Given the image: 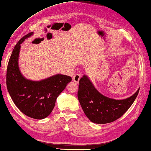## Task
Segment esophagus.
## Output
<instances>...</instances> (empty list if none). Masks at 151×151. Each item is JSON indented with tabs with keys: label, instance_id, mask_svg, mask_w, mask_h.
Here are the masks:
<instances>
[{
	"label": "esophagus",
	"instance_id": "1",
	"mask_svg": "<svg viewBox=\"0 0 151 151\" xmlns=\"http://www.w3.org/2000/svg\"><path fill=\"white\" fill-rule=\"evenodd\" d=\"M80 78H81V75H78V74H76V75H75V76H73V81L76 83H78L79 81H80Z\"/></svg>",
	"mask_w": 151,
	"mask_h": 151
}]
</instances>
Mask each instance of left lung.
Masks as SVG:
<instances>
[{"instance_id": "8db88e82", "label": "left lung", "mask_w": 151, "mask_h": 151, "mask_svg": "<svg viewBox=\"0 0 151 151\" xmlns=\"http://www.w3.org/2000/svg\"><path fill=\"white\" fill-rule=\"evenodd\" d=\"M139 89L131 96L115 100L101 94L94 87L87 75L79 81L78 99L85 115L94 123L104 124L116 121L132 105Z\"/></svg>"}]
</instances>
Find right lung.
Instances as JSON below:
<instances>
[{"instance_id":"1","label":"right lung","mask_w":151,"mask_h":151,"mask_svg":"<svg viewBox=\"0 0 151 151\" xmlns=\"http://www.w3.org/2000/svg\"><path fill=\"white\" fill-rule=\"evenodd\" d=\"M33 34L31 32L24 36L14 48L7 67L6 86L14 103L23 114L42 119L51 113L57 97L72 78L61 74L38 81L24 77L19 68V53L22 43Z\"/></svg>"}]
</instances>
